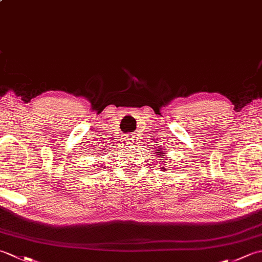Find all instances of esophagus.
Listing matches in <instances>:
<instances>
[{"label":"esophagus","instance_id":"34e87169","mask_svg":"<svg viewBox=\"0 0 262 262\" xmlns=\"http://www.w3.org/2000/svg\"><path fill=\"white\" fill-rule=\"evenodd\" d=\"M134 137L133 136H128L127 138H126V143H127V145H133V144H134Z\"/></svg>","mask_w":262,"mask_h":262}]
</instances>
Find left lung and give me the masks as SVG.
<instances>
[{"label":"left lung","mask_w":262,"mask_h":262,"mask_svg":"<svg viewBox=\"0 0 262 262\" xmlns=\"http://www.w3.org/2000/svg\"><path fill=\"white\" fill-rule=\"evenodd\" d=\"M157 153H158V154H160V155H161V154H165L163 151H160V152H157ZM161 169L163 170V169H165V168H163V166H161Z\"/></svg>","instance_id":"obj_1"}]
</instances>
